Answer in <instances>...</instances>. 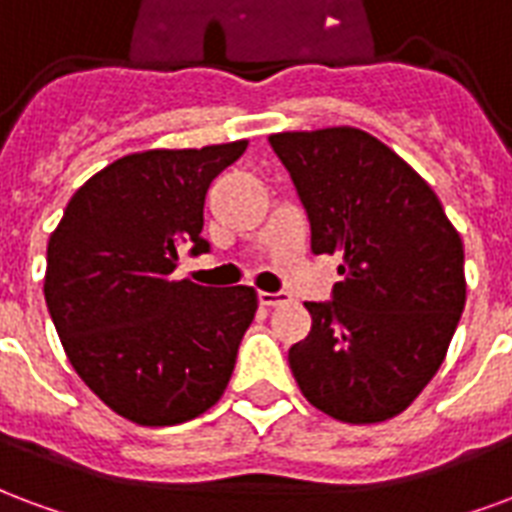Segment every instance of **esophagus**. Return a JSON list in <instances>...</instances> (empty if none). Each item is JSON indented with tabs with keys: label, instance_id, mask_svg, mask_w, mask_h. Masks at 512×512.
<instances>
[{
	"label": "esophagus",
	"instance_id": "34e87169",
	"mask_svg": "<svg viewBox=\"0 0 512 512\" xmlns=\"http://www.w3.org/2000/svg\"><path fill=\"white\" fill-rule=\"evenodd\" d=\"M257 301H260L263 306H279V304H287L290 298H287V293H266V290H263V293L257 295Z\"/></svg>",
	"mask_w": 512,
	"mask_h": 512
}]
</instances>
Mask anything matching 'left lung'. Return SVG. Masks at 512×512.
<instances>
[{
    "label": "left lung",
    "mask_w": 512,
    "mask_h": 512,
    "mask_svg": "<svg viewBox=\"0 0 512 512\" xmlns=\"http://www.w3.org/2000/svg\"><path fill=\"white\" fill-rule=\"evenodd\" d=\"M312 225L314 255L342 257L331 301L287 361L309 404L344 423L407 410L445 361L467 301L464 244L434 189L355 127L271 135Z\"/></svg>",
    "instance_id": "1"
}]
</instances>
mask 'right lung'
Listing matches in <instances>:
<instances>
[{
	"label": "right lung",
	"instance_id": "add662e5",
	"mask_svg": "<svg viewBox=\"0 0 512 512\" xmlns=\"http://www.w3.org/2000/svg\"><path fill=\"white\" fill-rule=\"evenodd\" d=\"M244 151L236 140L127 154L75 192L51 233L43 290L64 352L132 423L198 418L230 382L257 293L200 287L173 271L181 246L208 252L206 192Z\"/></svg>",
	"mask_w": 512,
	"mask_h": 512
}]
</instances>
